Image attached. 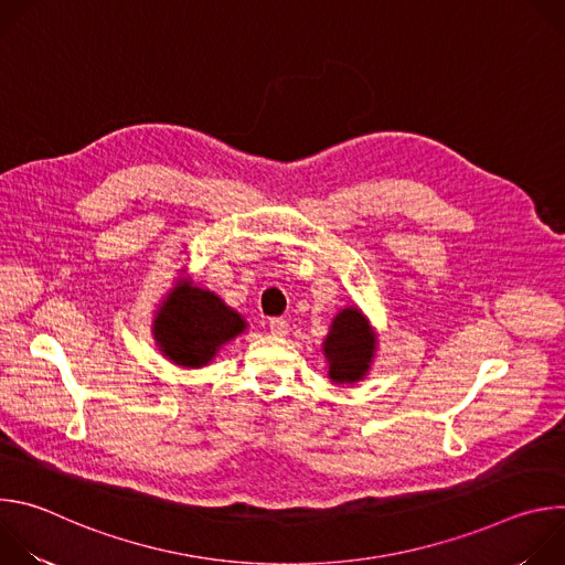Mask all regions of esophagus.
<instances>
[{
  "label": "esophagus",
  "instance_id": "esophagus-1",
  "mask_svg": "<svg viewBox=\"0 0 565 565\" xmlns=\"http://www.w3.org/2000/svg\"><path fill=\"white\" fill-rule=\"evenodd\" d=\"M268 327H270V333L273 335H279V338H284L288 331H290V324L286 319H281V317H273L270 321H268Z\"/></svg>",
  "mask_w": 565,
  "mask_h": 565
}]
</instances>
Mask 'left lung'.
<instances>
[{"instance_id":"left-lung-1","label":"left lung","mask_w":565,"mask_h":565,"mask_svg":"<svg viewBox=\"0 0 565 565\" xmlns=\"http://www.w3.org/2000/svg\"><path fill=\"white\" fill-rule=\"evenodd\" d=\"M375 338L358 308H344L335 319L324 342L329 375L333 382L353 384L369 371Z\"/></svg>"}]
</instances>
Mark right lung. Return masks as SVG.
Here are the masks:
<instances>
[{"instance_id": "right-lung-1", "label": "right lung", "mask_w": 565, "mask_h": 565, "mask_svg": "<svg viewBox=\"0 0 565 565\" xmlns=\"http://www.w3.org/2000/svg\"><path fill=\"white\" fill-rule=\"evenodd\" d=\"M246 329L238 312L227 308L214 292L179 286L153 321L156 342L179 366H205L221 344Z\"/></svg>"}]
</instances>
